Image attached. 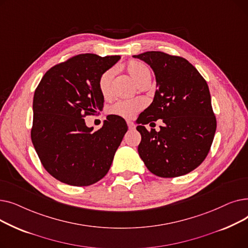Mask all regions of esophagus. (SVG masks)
Segmentation results:
<instances>
[{
  "label": "esophagus",
  "instance_id": "34e87169",
  "mask_svg": "<svg viewBox=\"0 0 248 248\" xmlns=\"http://www.w3.org/2000/svg\"><path fill=\"white\" fill-rule=\"evenodd\" d=\"M127 126L129 129H135L136 128V124L133 122H129L127 121Z\"/></svg>",
  "mask_w": 248,
  "mask_h": 248
}]
</instances>
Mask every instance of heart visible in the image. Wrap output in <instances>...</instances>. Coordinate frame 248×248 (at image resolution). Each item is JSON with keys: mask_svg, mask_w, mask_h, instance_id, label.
<instances>
[{"mask_svg": "<svg viewBox=\"0 0 248 248\" xmlns=\"http://www.w3.org/2000/svg\"><path fill=\"white\" fill-rule=\"evenodd\" d=\"M126 71L132 76L134 81L140 85L145 81L151 80V72L149 68L140 62L131 61L126 64ZM114 76V69L110 68L104 71L98 78V88L102 96L108 97L109 94V89L111 80ZM145 104L140 99H129L116 101L109 108L108 111L110 114L123 117V119H133L136 114L144 108Z\"/></svg>", "mask_w": 248, "mask_h": 248, "instance_id": "1", "label": "heart"}]
</instances>
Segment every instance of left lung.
I'll list each match as a JSON object with an SVG mask.
<instances>
[{
  "label": "left lung",
  "instance_id": "8db88e82",
  "mask_svg": "<svg viewBox=\"0 0 248 248\" xmlns=\"http://www.w3.org/2000/svg\"><path fill=\"white\" fill-rule=\"evenodd\" d=\"M148 63L157 90L142 111L137 129L141 136L138 152L149 171L162 178L183 176L196 169L210 151L216 131L209 87L203 76L183 57L161 51L134 55ZM161 118L160 132L144 124Z\"/></svg>",
  "mask_w": 248,
  "mask_h": 248
}]
</instances>
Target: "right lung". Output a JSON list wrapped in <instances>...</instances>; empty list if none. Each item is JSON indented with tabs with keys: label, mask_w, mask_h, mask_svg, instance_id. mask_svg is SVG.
<instances>
[{
	"label": "right lung",
	"mask_w": 248,
	"mask_h": 248,
	"mask_svg": "<svg viewBox=\"0 0 248 248\" xmlns=\"http://www.w3.org/2000/svg\"><path fill=\"white\" fill-rule=\"evenodd\" d=\"M121 56L79 54L51 67L33 99L31 140L45 170L71 186H89L106 176L127 125L110 114L96 132L84 117L103 104L99 76Z\"/></svg>",
	"instance_id": "1"
}]
</instances>
